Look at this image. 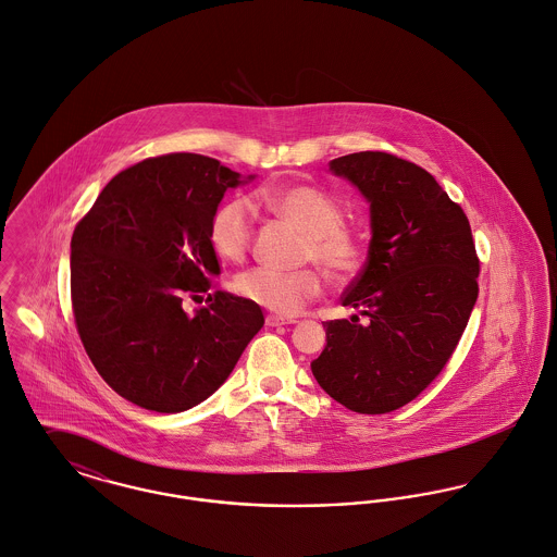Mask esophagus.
Returning a JSON list of instances; mask_svg holds the SVG:
<instances>
[{"instance_id": "esophagus-1", "label": "esophagus", "mask_w": 557, "mask_h": 557, "mask_svg": "<svg viewBox=\"0 0 557 557\" xmlns=\"http://www.w3.org/2000/svg\"><path fill=\"white\" fill-rule=\"evenodd\" d=\"M284 324H297V320L280 318V315H275V313H269V315H267V326H284Z\"/></svg>"}]
</instances>
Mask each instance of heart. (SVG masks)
Listing matches in <instances>:
<instances>
[{
    "label": "heart",
    "instance_id": "b5f03b06",
    "mask_svg": "<svg viewBox=\"0 0 557 557\" xmlns=\"http://www.w3.org/2000/svg\"><path fill=\"white\" fill-rule=\"evenodd\" d=\"M256 200L304 235L301 260L315 262L333 284H348L363 264V244L344 220L342 205L320 187L284 184L260 189ZM253 237V213L246 200L222 202L209 220L207 242L224 262H242ZM322 275L313 267L297 271L249 269L235 277L239 297L282 315H295L320 297Z\"/></svg>",
    "mask_w": 557,
    "mask_h": 557
}]
</instances>
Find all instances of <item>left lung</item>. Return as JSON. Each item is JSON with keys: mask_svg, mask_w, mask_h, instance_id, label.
<instances>
[{"mask_svg": "<svg viewBox=\"0 0 557 557\" xmlns=\"http://www.w3.org/2000/svg\"><path fill=\"white\" fill-rule=\"evenodd\" d=\"M370 200V256L329 320L311 363L318 384L359 414L419 397L453 357L479 297V256L463 209L414 162L361 151L331 162Z\"/></svg>", "mask_w": 557, "mask_h": 557, "instance_id": "1", "label": "left lung"}]
</instances>
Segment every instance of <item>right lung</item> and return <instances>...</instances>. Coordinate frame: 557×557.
<instances>
[{
	"instance_id": "right-lung-1",
	"label": "right lung",
	"mask_w": 557,
	"mask_h": 557,
	"mask_svg": "<svg viewBox=\"0 0 557 557\" xmlns=\"http://www.w3.org/2000/svg\"><path fill=\"white\" fill-rule=\"evenodd\" d=\"M239 173L198 153L147 158L115 175L70 242L76 331L94 368L124 399L184 412L215 393L262 329V309L211 293L196 317L186 296L220 275L211 213Z\"/></svg>"
}]
</instances>
